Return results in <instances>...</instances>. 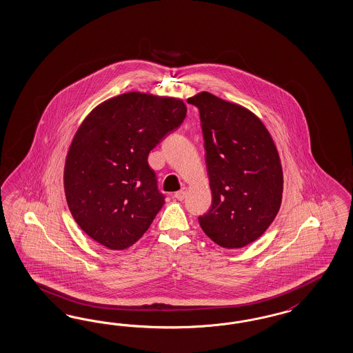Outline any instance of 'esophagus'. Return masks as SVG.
I'll use <instances>...</instances> for the list:
<instances>
[{
    "label": "esophagus",
    "mask_w": 353,
    "mask_h": 353,
    "mask_svg": "<svg viewBox=\"0 0 353 353\" xmlns=\"http://www.w3.org/2000/svg\"><path fill=\"white\" fill-rule=\"evenodd\" d=\"M185 194H187V188H182L181 191L175 192V194H174V197H175L176 200H181V201H182L183 199L185 197Z\"/></svg>",
    "instance_id": "obj_1"
}]
</instances>
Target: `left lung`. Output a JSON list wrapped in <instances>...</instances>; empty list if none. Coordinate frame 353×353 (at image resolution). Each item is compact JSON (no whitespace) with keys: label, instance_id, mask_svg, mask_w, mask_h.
Segmentation results:
<instances>
[{"label":"left lung","instance_id":"8db88e82","mask_svg":"<svg viewBox=\"0 0 353 353\" xmlns=\"http://www.w3.org/2000/svg\"><path fill=\"white\" fill-rule=\"evenodd\" d=\"M187 103L200 113L213 194L200 226L218 245L243 248L268 230L282 203L283 172L273 139L254 114L212 93Z\"/></svg>","mask_w":353,"mask_h":353}]
</instances>
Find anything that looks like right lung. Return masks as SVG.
I'll use <instances>...</instances> for the list:
<instances>
[{
  "label": "right lung",
  "instance_id": "1",
  "mask_svg": "<svg viewBox=\"0 0 353 353\" xmlns=\"http://www.w3.org/2000/svg\"><path fill=\"white\" fill-rule=\"evenodd\" d=\"M181 100L125 93L99 105L68 149L65 194L79 228L110 250H125L148 230L165 204L150 150L182 125Z\"/></svg>",
  "mask_w": 353,
  "mask_h": 353
}]
</instances>
